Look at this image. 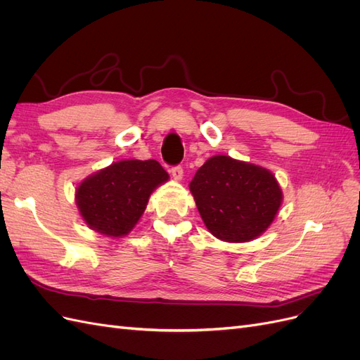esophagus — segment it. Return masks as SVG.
Wrapping results in <instances>:
<instances>
[{
    "label": "esophagus",
    "instance_id": "esophagus-1",
    "mask_svg": "<svg viewBox=\"0 0 360 360\" xmlns=\"http://www.w3.org/2000/svg\"><path fill=\"white\" fill-rule=\"evenodd\" d=\"M171 174H172V179L176 181H180L183 179V168L181 167H174L171 169Z\"/></svg>",
    "mask_w": 360,
    "mask_h": 360
}]
</instances>
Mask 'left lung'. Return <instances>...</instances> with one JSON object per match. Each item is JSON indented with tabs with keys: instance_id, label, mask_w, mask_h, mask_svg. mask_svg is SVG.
Listing matches in <instances>:
<instances>
[{
	"instance_id": "1",
	"label": "left lung",
	"mask_w": 360,
	"mask_h": 360,
	"mask_svg": "<svg viewBox=\"0 0 360 360\" xmlns=\"http://www.w3.org/2000/svg\"><path fill=\"white\" fill-rule=\"evenodd\" d=\"M189 191L207 230L230 243L250 242L263 234L284 198L274 172L225 155L207 159Z\"/></svg>"
}]
</instances>
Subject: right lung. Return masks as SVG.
Wrapping results in <instances>:
<instances>
[{
  "instance_id": "add662e5",
  "label": "right lung",
  "mask_w": 360,
  "mask_h": 360,
  "mask_svg": "<svg viewBox=\"0 0 360 360\" xmlns=\"http://www.w3.org/2000/svg\"><path fill=\"white\" fill-rule=\"evenodd\" d=\"M168 180V172L158 160H118L76 186V207L91 230L106 237H123L146 212L150 195Z\"/></svg>"
}]
</instances>
